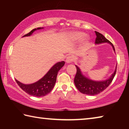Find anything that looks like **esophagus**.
Returning a JSON list of instances; mask_svg holds the SVG:
<instances>
[{
  "label": "esophagus",
  "instance_id": "1",
  "mask_svg": "<svg viewBox=\"0 0 129 129\" xmlns=\"http://www.w3.org/2000/svg\"><path fill=\"white\" fill-rule=\"evenodd\" d=\"M73 61V57L72 56H68V57H67L65 61H66V62L68 63V64H69V63L72 62Z\"/></svg>",
  "mask_w": 129,
  "mask_h": 129
}]
</instances>
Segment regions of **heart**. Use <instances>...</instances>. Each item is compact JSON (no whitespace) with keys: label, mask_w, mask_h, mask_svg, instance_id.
I'll return each instance as SVG.
<instances>
[{"label":"heart","mask_w":129,"mask_h":129,"mask_svg":"<svg viewBox=\"0 0 129 129\" xmlns=\"http://www.w3.org/2000/svg\"><path fill=\"white\" fill-rule=\"evenodd\" d=\"M85 34L81 32H75L71 34V38L74 40H77L82 39Z\"/></svg>","instance_id":"heart-1"}]
</instances>
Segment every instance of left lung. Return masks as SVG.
I'll return each instance as SVG.
<instances>
[{
  "mask_svg": "<svg viewBox=\"0 0 129 129\" xmlns=\"http://www.w3.org/2000/svg\"><path fill=\"white\" fill-rule=\"evenodd\" d=\"M95 33L97 36L95 41V44L108 43L112 45L113 50L115 52L114 47L110 41H109L108 39L105 38V37L99 32L95 31ZM75 66L77 68V73L74 79V82H75L76 88L81 93L90 95L98 94L106 89L113 81L116 73L117 70L116 66L114 73L108 79L104 81H94L85 76L82 73L80 68L77 65H75Z\"/></svg>",
  "mask_w": 129,
  "mask_h": 129,
  "instance_id": "left-lung-1",
  "label": "left lung"
}]
</instances>
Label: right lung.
Wrapping results in <instances>:
<instances>
[{"label": "right lung", "mask_w": 129, "mask_h": 129, "mask_svg": "<svg viewBox=\"0 0 129 129\" xmlns=\"http://www.w3.org/2000/svg\"><path fill=\"white\" fill-rule=\"evenodd\" d=\"M43 28H44L39 27L35 28L23 37L30 36L35 30L43 29ZM64 64L65 62L64 61L56 63L44 76V77L38 80V81L32 83V84H25L17 80H15L20 88L28 94L38 97H43L49 93L53 88L56 81L58 71L64 66Z\"/></svg>", "instance_id": "add662e5"}]
</instances>
